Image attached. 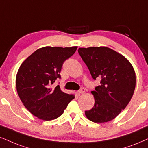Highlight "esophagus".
I'll return each mask as SVG.
<instances>
[{"label": "esophagus", "instance_id": "1", "mask_svg": "<svg viewBox=\"0 0 148 148\" xmlns=\"http://www.w3.org/2000/svg\"><path fill=\"white\" fill-rule=\"evenodd\" d=\"M85 92V89H80V90H78V91H77V93H78V94H83V93H84Z\"/></svg>", "mask_w": 148, "mask_h": 148}]
</instances>
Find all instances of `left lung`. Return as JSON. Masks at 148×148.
I'll return each mask as SVG.
<instances>
[{
    "mask_svg": "<svg viewBox=\"0 0 148 148\" xmlns=\"http://www.w3.org/2000/svg\"><path fill=\"white\" fill-rule=\"evenodd\" d=\"M78 53L94 80L100 85L91 91L94 106L85 111L86 117L95 123L115 118L128 105L136 85L133 67L126 57L105 46L79 48Z\"/></svg>",
    "mask_w": 148,
    "mask_h": 148,
    "instance_id": "8db88e82",
    "label": "left lung"
}]
</instances>
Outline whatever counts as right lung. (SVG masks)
I'll list each match as a JSON object with an SVG mask.
<instances>
[{"instance_id":"obj_1","label":"right lung","mask_w":148,"mask_h":148,"mask_svg":"<svg viewBox=\"0 0 148 148\" xmlns=\"http://www.w3.org/2000/svg\"><path fill=\"white\" fill-rule=\"evenodd\" d=\"M77 49L73 47L46 46L39 48L20 65L16 75V89L24 106L31 114L45 121L62 115L74 95L61 90L59 85L51 87L64 61Z\"/></svg>"}]
</instances>
